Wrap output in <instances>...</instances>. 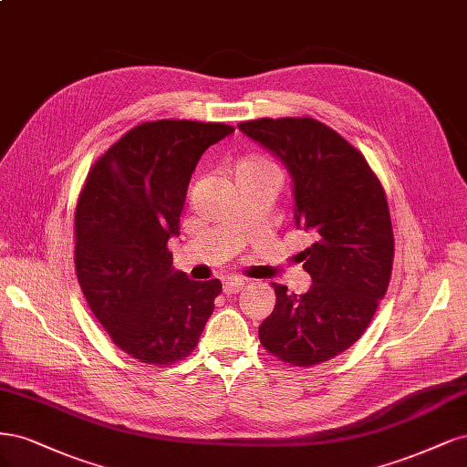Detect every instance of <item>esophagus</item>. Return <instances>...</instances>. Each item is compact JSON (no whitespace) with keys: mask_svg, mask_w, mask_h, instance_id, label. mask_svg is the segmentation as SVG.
<instances>
[{"mask_svg":"<svg viewBox=\"0 0 467 467\" xmlns=\"http://www.w3.org/2000/svg\"><path fill=\"white\" fill-rule=\"evenodd\" d=\"M244 285H246V281H244V279H240V277H231V279L224 281V285H223V291H224V295H236L238 291H243V289H244Z\"/></svg>","mask_w":467,"mask_h":467,"instance_id":"esophagus-1","label":"esophagus"}]
</instances>
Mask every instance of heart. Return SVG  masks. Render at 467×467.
<instances>
[{
  "label": "heart",
  "instance_id": "b5f03b06",
  "mask_svg": "<svg viewBox=\"0 0 467 467\" xmlns=\"http://www.w3.org/2000/svg\"><path fill=\"white\" fill-rule=\"evenodd\" d=\"M264 172H277V169H275L274 162H269L267 159H262V157L243 159V161L236 164V169H234L236 180L248 178V176H254V174H264Z\"/></svg>",
  "mask_w": 467,
  "mask_h": 467
}]
</instances>
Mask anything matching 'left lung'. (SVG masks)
I'll list each match as a JSON object with an SVG mask.
<instances>
[{
  "instance_id": "1",
  "label": "left lung",
  "mask_w": 467,
  "mask_h": 467,
  "mask_svg": "<svg viewBox=\"0 0 467 467\" xmlns=\"http://www.w3.org/2000/svg\"><path fill=\"white\" fill-rule=\"evenodd\" d=\"M238 130L281 159L293 178L300 252L312 285L305 295L274 283L277 303L260 343L283 363L312 367L365 334L388 291L394 231L386 193L360 151L314 118H260Z\"/></svg>"
}]
</instances>
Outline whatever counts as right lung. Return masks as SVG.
Listing matches in <instances>:
<instances>
[{
    "instance_id": "obj_1",
    "label": "right lung",
    "mask_w": 467,
    "mask_h": 467,
    "mask_svg": "<svg viewBox=\"0 0 467 467\" xmlns=\"http://www.w3.org/2000/svg\"><path fill=\"white\" fill-rule=\"evenodd\" d=\"M227 124L157 119L131 128L88 171L75 209V272L114 345L147 365L188 357L213 314L221 281L174 272L192 172Z\"/></svg>"
}]
</instances>
